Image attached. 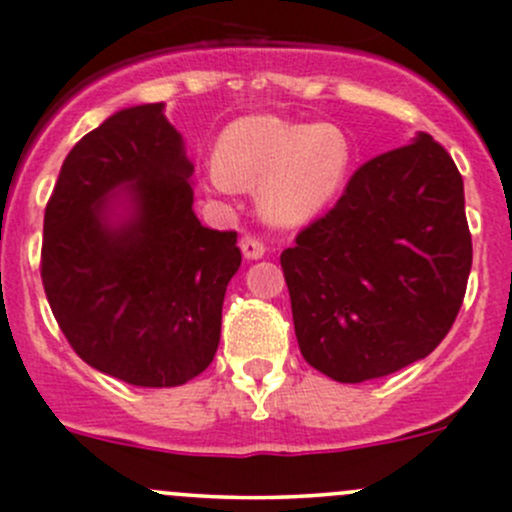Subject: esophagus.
<instances>
[{
    "mask_svg": "<svg viewBox=\"0 0 512 512\" xmlns=\"http://www.w3.org/2000/svg\"><path fill=\"white\" fill-rule=\"evenodd\" d=\"M240 250L247 260H260V257H265V242H262L260 237L245 235L240 240Z\"/></svg>",
    "mask_w": 512,
    "mask_h": 512,
    "instance_id": "obj_1",
    "label": "esophagus"
}]
</instances>
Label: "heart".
Returning <instances> with one entry per match:
<instances>
[{"label":"heart","instance_id":"b5f03b06","mask_svg":"<svg viewBox=\"0 0 512 512\" xmlns=\"http://www.w3.org/2000/svg\"><path fill=\"white\" fill-rule=\"evenodd\" d=\"M349 168L352 146L334 123L245 116L220 136L218 160L205 165V183L215 193L257 190L265 220L294 227L334 203Z\"/></svg>","mask_w":512,"mask_h":512}]
</instances>
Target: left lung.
Here are the masks:
<instances>
[{
	"label": "left lung",
	"instance_id": "1",
	"mask_svg": "<svg viewBox=\"0 0 512 512\" xmlns=\"http://www.w3.org/2000/svg\"><path fill=\"white\" fill-rule=\"evenodd\" d=\"M280 255L309 366L342 384L389 376L443 342L471 275L463 178L441 143L366 160Z\"/></svg>",
	"mask_w": 512,
	"mask_h": 512
}]
</instances>
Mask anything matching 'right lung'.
<instances>
[{"label":"right lung","instance_id":"right-lung-1","mask_svg":"<svg viewBox=\"0 0 512 512\" xmlns=\"http://www.w3.org/2000/svg\"><path fill=\"white\" fill-rule=\"evenodd\" d=\"M190 175L163 103H143L71 148L46 203L41 282L51 312L86 364L126 384L180 386L218 352L242 255L237 232L195 218Z\"/></svg>","mask_w":512,"mask_h":512}]
</instances>
